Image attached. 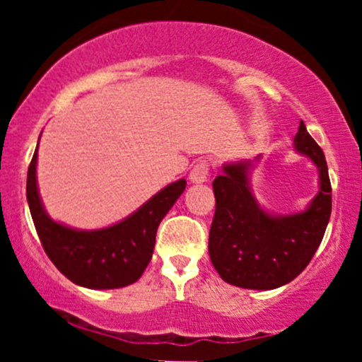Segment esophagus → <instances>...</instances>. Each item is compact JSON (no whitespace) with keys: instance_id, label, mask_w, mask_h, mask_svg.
I'll use <instances>...</instances> for the list:
<instances>
[{"instance_id":"esophagus-1","label":"esophagus","mask_w":362,"mask_h":362,"mask_svg":"<svg viewBox=\"0 0 362 362\" xmlns=\"http://www.w3.org/2000/svg\"><path fill=\"white\" fill-rule=\"evenodd\" d=\"M207 178H209V165H207L206 161L195 163L192 170H190L189 180L192 182V184H204V182H207Z\"/></svg>"}]
</instances>
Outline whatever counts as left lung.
I'll return each mask as SVG.
<instances>
[{"label": "left lung", "mask_w": 362, "mask_h": 362, "mask_svg": "<svg viewBox=\"0 0 362 362\" xmlns=\"http://www.w3.org/2000/svg\"><path fill=\"white\" fill-rule=\"evenodd\" d=\"M294 151L318 168V192L306 209L272 214L259 204L252 189L253 160L223 165L214 178L216 213L209 231V257L228 284L269 291L288 284L305 271L322 243L332 213V187L322 148L300 122Z\"/></svg>", "instance_id": "8db88e82"}]
</instances>
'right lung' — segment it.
<instances>
[{
  "label": "right lung",
  "instance_id": "add662e5",
  "mask_svg": "<svg viewBox=\"0 0 362 362\" xmlns=\"http://www.w3.org/2000/svg\"><path fill=\"white\" fill-rule=\"evenodd\" d=\"M37 149L28 167L27 201L52 264L74 284L88 289H117L138 281L151 260L161 219L185 190V178L163 187L122 221L100 230H76L54 221L44 209L37 187Z\"/></svg>",
  "mask_w": 362,
  "mask_h": 362
}]
</instances>
